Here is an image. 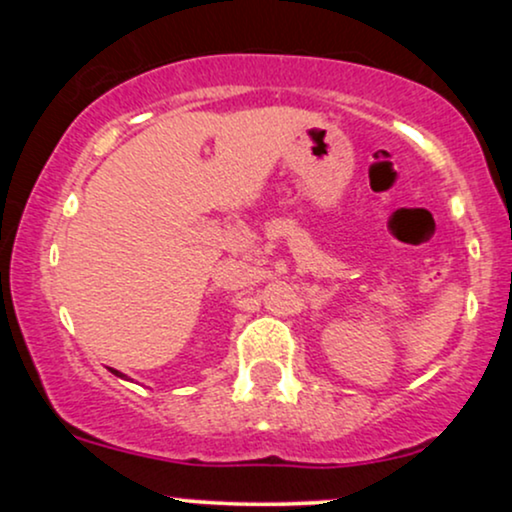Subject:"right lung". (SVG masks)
<instances>
[{"label":"right lung","instance_id":"right-lung-1","mask_svg":"<svg viewBox=\"0 0 512 512\" xmlns=\"http://www.w3.org/2000/svg\"><path fill=\"white\" fill-rule=\"evenodd\" d=\"M113 373H115V375H120V378H122V373H117V370H113Z\"/></svg>","mask_w":512,"mask_h":512}]
</instances>
